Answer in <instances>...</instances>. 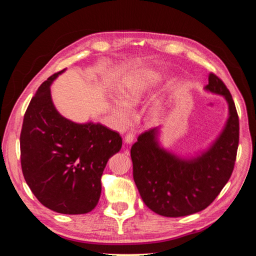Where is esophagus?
Listing matches in <instances>:
<instances>
[{
  "instance_id": "esophagus-1",
  "label": "esophagus",
  "mask_w": 256,
  "mask_h": 256,
  "mask_svg": "<svg viewBox=\"0 0 256 256\" xmlns=\"http://www.w3.org/2000/svg\"><path fill=\"white\" fill-rule=\"evenodd\" d=\"M134 140V134H127L125 136V143H126V144H132Z\"/></svg>"
}]
</instances>
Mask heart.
I'll list each match as a JSON object with an SVG mask.
<instances>
[{"label":"heart","mask_w":256,"mask_h":256,"mask_svg":"<svg viewBox=\"0 0 256 256\" xmlns=\"http://www.w3.org/2000/svg\"><path fill=\"white\" fill-rule=\"evenodd\" d=\"M158 80L159 76L156 72L146 69L125 82L120 90V98L114 99L111 106L113 118L120 125L125 126L129 124L131 120L130 108L140 102L144 92L154 86Z\"/></svg>","instance_id":"b5f03b06"}]
</instances>
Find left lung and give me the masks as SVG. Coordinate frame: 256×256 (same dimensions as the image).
I'll list each match as a JSON object with an SVG mask.
<instances>
[{
	"mask_svg": "<svg viewBox=\"0 0 256 256\" xmlns=\"http://www.w3.org/2000/svg\"><path fill=\"white\" fill-rule=\"evenodd\" d=\"M226 98L228 118L209 148L196 157L180 158L159 145L158 128L140 134L131 147L134 180L145 205L164 216L203 210L219 196L233 173L239 142V120L226 84L214 74L205 86Z\"/></svg>",
	"mask_w": 256,
	"mask_h": 256,
	"instance_id": "left-lung-1",
	"label": "left lung"
}]
</instances>
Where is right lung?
I'll list each match as a JSON object with an SVG mask.
<instances>
[{
    "mask_svg": "<svg viewBox=\"0 0 256 256\" xmlns=\"http://www.w3.org/2000/svg\"><path fill=\"white\" fill-rule=\"evenodd\" d=\"M60 70L38 88L23 118L21 168L40 202L53 212H92L102 193L106 162L122 148L120 134L102 124H76L54 106L50 85Z\"/></svg>",
    "mask_w": 256,
    "mask_h": 256,
    "instance_id": "obj_1",
    "label": "right lung"
}]
</instances>
